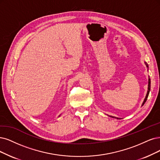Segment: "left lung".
Segmentation results:
<instances>
[{"label":"left lung","instance_id":"left-lung-1","mask_svg":"<svg viewBox=\"0 0 160 160\" xmlns=\"http://www.w3.org/2000/svg\"><path fill=\"white\" fill-rule=\"evenodd\" d=\"M145 64L146 65V67H147V68H148V64L146 62H145ZM150 83H151V82H150V78H148V92H147L146 98H145V99H144V102H143L142 105V106H143V105H144V103H145V102H146V100H147L148 97L149 93H150ZM109 117H112V118H116V119H121L120 118H117V117H113V116H109Z\"/></svg>","mask_w":160,"mask_h":160}]
</instances>
